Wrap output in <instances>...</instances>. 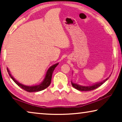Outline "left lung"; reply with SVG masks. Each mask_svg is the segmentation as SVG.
Instances as JSON below:
<instances>
[{
	"label": "left lung",
	"mask_w": 122,
	"mask_h": 122,
	"mask_svg": "<svg viewBox=\"0 0 122 122\" xmlns=\"http://www.w3.org/2000/svg\"><path fill=\"white\" fill-rule=\"evenodd\" d=\"M112 74V73H111ZM111 76V74L110 75L109 77H110ZM109 77H108L107 78H106V79L104 80V81H100V82H98V83H96L94 84H93L92 85H90V86H81V85L76 84V83H74L72 82V81H71V85L72 86L74 87L75 89L78 90V91H92V90H94L96 88H97L102 86L103 83L106 82V81H107V80L109 79Z\"/></svg>",
	"instance_id": "left-lung-1"
}]
</instances>
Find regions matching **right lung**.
I'll list each match as a JSON object with an SVG mask.
<instances>
[{
	"instance_id": "add662e5",
	"label": "right lung",
	"mask_w": 122,
	"mask_h": 122,
	"mask_svg": "<svg viewBox=\"0 0 122 122\" xmlns=\"http://www.w3.org/2000/svg\"><path fill=\"white\" fill-rule=\"evenodd\" d=\"M59 64V63H56L53 66H51V67H49V69H48V71H46V76L43 79V81H41V83H39V84L34 85V86H25L21 83H20L19 81H18L15 78L12 76V75L11 74L10 72L9 69H8V68H6L7 69V71L9 74V76H10V78L12 79L13 81L18 85V86H20L21 88H22L23 89L25 90L26 92H39L41 91H43L49 86L51 84V76H52L53 72L54 71V70L56 66Z\"/></svg>"
}]
</instances>
